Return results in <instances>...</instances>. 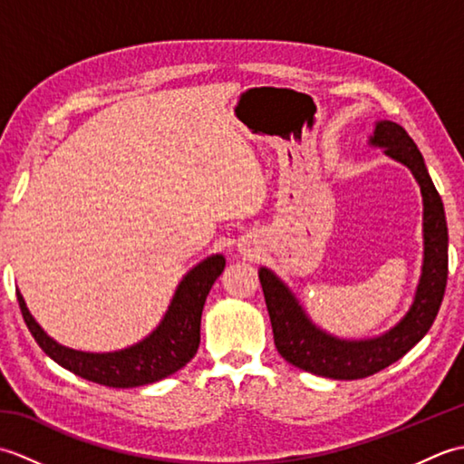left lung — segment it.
Wrapping results in <instances>:
<instances>
[{
	"label": "left lung",
	"mask_w": 464,
	"mask_h": 464,
	"mask_svg": "<svg viewBox=\"0 0 464 464\" xmlns=\"http://www.w3.org/2000/svg\"><path fill=\"white\" fill-rule=\"evenodd\" d=\"M384 155L407 165L422 195V273L415 299L395 327L372 339H339L314 324L293 291L271 269H259V281L271 317L273 339L281 357L319 377L353 381L364 379L399 361L429 333L445 297L449 275V231L445 207L432 185L425 160L401 125L379 121L369 140Z\"/></svg>",
	"instance_id": "obj_1"
}]
</instances>
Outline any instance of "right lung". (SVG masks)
Instances as JSON below:
<instances>
[{
    "mask_svg": "<svg viewBox=\"0 0 464 464\" xmlns=\"http://www.w3.org/2000/svg\"><path fill=\"white\" fill-rule=\"evenodd\" d=\"M225 269L223 255H211L177 285L169 309L157 329L131 347L113 353H85L63 347L39 327L17 291L19 309L39 347L77 377L113 389H131L161 381L189 362L201 341V313L215 279Z\"/></svg>",
    "mask_w": 464,
    "mask_h": 464,
    "instance_id": "right-lung-1",
    "label": "right lung"
}]
</instances>
